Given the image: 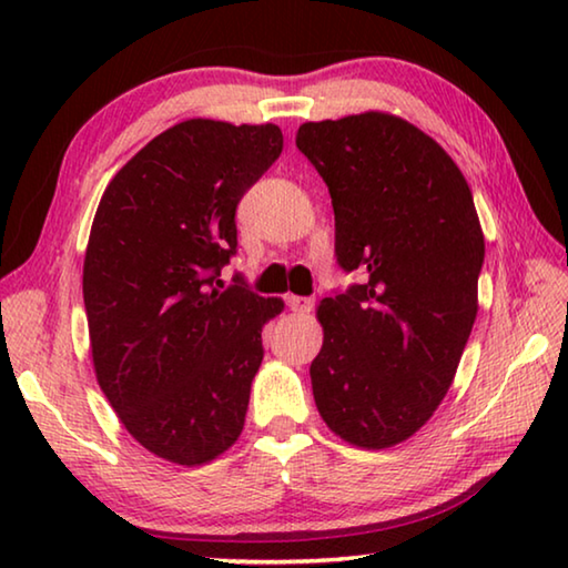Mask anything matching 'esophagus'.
Instances as JSON below:
<instances>
[{
  "mask_svg": "<svg viewBox=\"0 0 568 568\" xmlns=\"http://www.w3.org/2000/svg\"><path fill=\"white\" fill-rule=\"evenodd\" d=\"M285 303L293 313H311V307H313L311 297H301V295H287Z\"/></svg>",
  "mask_w": 568,
  "mask_h": 568,
  "instance_id": "obj_1",
  "label": "esophagus"
}]
</instances>
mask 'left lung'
<instances>
[{
	"label": "left lung",
	"mask_w": 568,
	"mask_h": 568,
	"mask_svg": "<svg viewBox=\"0 0 568 568\" xmlns=\"http://www.w3.org/2000/svg\"><path fill=\"white\" fill-rule=\"evenodd\" d=\"M295 145L328 185L341 267L365 275L318 305L315 406L351 446L390 448L434 416L474 328V195L434 138L388 112L305 122Z\"/></svg>",
	"instance_id": "1"
}]
</instances>
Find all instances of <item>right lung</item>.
<instances>
[{
	"mask_svg": "<svg viewBox=\"0 0 568 568\" xmlns=\"http://www.w3.org/2000/svg\"><path fill=\"white\" fill-rule=\"evenodd\" d=\"M281 152L271 122H178L94 213L82 271L94 376L128 434L170 464H210L243 434L263 325L285 303L217 275L237 250L240 197Z\"/></svg>",
	"mask_w": 568,
	"mask_h": 568,
	"instance_id": "1",
	"label": "right lung"
}]
</instances>
